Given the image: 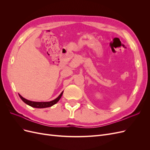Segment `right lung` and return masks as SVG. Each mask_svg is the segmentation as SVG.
I'll return each instance as SVG.
<instances>
[{
    "mask_svg": "<svg viewBox=\"0 0 150 150\" xmlns=\"http://www.w3.org/2000/svg\"><path fill=\"white\" fill-rule=\"evenodd\" d=\"M62 93H63V92H62L61 94L56 99H55L54 100H52L51 101H49V102L31 101H29V100H28V99L24 98L23 97H22L20 94H19V97L21 98L22 100L23 101L25 104H28V105H29L32 107H33V108H44L51 107V106H53L54 104H55L56 103H57L59 101V100L60 99V98H61Z\"/></svg>",
    "mask_w": 150,
    "mask_h": 150,
    "instance_id": "add662e5",
    "label": "right lung"
}]
</instances>
